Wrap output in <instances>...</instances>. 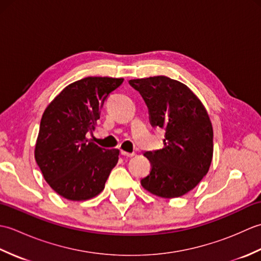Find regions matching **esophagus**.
Segmentation results:
<instances>
[{
  "label": "esophagus",
  "instance_id": "34e87169",
  "mask_svg": "<svg viewBox=\"0 0 261 261\" xmlns=\"http://www.w3.org/2000/svg\"><path fill=\"white\" fill-rule=\"evenodd\" d=\"M121 154H122V156H125V157H134L135 152H126V151L121 150Z\"/></svg>",
  "mask_w": 261,
  "mask_h": 261
}]
</instances>
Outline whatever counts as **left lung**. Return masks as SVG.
<instances>
[{
    "label": "left lung",
    "instance_id": "left-lung-1",
    "mask_svg": "<svg viewBox=\"0 0 261 261\" xmlns=\"http://www.w3.org/2000/svg\"><path fill=\"white\" fill-rule=\"evenodd\" d=\"M150 114L165 130L164 148L147 151L151 170L141 185L154 195L179 197L207 174L213 157V129L206 110L190 88L166 76L131 80Z\"/></svg>",
    "mask_w": 261,
    "mask_h": 261
}]
</instances>
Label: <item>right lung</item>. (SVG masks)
<instances>
[{
    "label": "right lung",
    "instance_id": "right-lung-1",
    "mask_svg": "<svg viewBox=\"0 0 261 261\" xmlns=\"http://www.w3.org/2000/svg\"><path fill=\"white\" fill-rule=\"evenodd\" d=\"M122 83L123 79L85 77L66 86L43 112L35 158L60 196L84 201L104 190L119 150L98 147L86 135L93 134L105 99Z\"/></svg>",
    "mask_w": 261,
    "mask_h": 261
}]
</instances>
